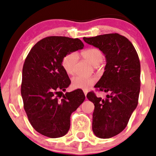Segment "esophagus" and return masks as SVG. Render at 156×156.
Returning <instances> with one entry per match:
<instances>
[{
  "label": "esophagus",
  "instance_id": "obj_1",
  "mask_svg": "<svg viewBox=\"0 0 156 156\" xmlns=\"http://www.w3.org/2000/svg\"><path fill=\"white\" fill-rule=\"evenodd\" d=\"M83 92H84L85 96L86 97V96H87V90H83Z\"/></svg>",
  "mask_w": 156,
  "mask_h": 156
}]
</instances>
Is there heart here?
<instances>
[{"label":"heart","instance_id":"obj_1","mask_svg":"<svg viewBox=\"0 0 156 156\" xmlns=\"http://www.w3.org/2000/svg\"><path fill=\"white\" fill-rule=\"evenodd\" d=\"M83 57L93 66H97L103 61L104 56L101 51L98 48H89L82 53ZM78 56L76 52H70L66 55L62 59V64L65 71L68 74L73 73V69L77 61ZM96 83V78L84 77L76 76L72 78L71 85L76 89L87 90Z\"/></svg>","mask_w":156,"mask_h":156}]
</instances>
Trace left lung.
I'll return each instance as SVG.
<instances>
[{"label":"left lung","mask_w":156,"mask_h":156,"mask_svg":"<svg viewBox=\"0 0 156 156\" xmlns=\"http://www.w3.org/2000/svg\"><path fill=\"white\" fill-rule=\"evenodd\" d=\"M99 48L106 59L103 75L94 87L108 93L105 99L93 92L87 94L94 105L92 130L97 137L108 139L120 133L138 104L140 92V62L135 48L125 36L108 34L83 38Z\"/></svg>","instance_id":"left-lung-1"}]
</instances>
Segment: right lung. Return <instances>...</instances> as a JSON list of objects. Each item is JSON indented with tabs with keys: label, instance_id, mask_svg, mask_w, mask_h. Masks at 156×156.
<instances>
[{
	"label": "right lung",
	"instance_id": "1",
	"mask_svg": "<svg viewBox=\"0 0 156 156\" xmlns=\"http://www.w3.org/2000/svg\"><path fill=\"white\" fill-rule=\"evenodd\" d=\"M83 47L78 38L46 37L31 48L25 59L21 85L24 108L32 127L44 136H64L70 128L71 113L85 100L80 90L65 94L62 92L71 84L62 59Z\"/></svg>",
	"mask_w": 156,
	"mask_h": 156
}]
</instances>
